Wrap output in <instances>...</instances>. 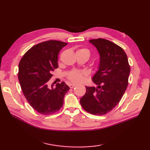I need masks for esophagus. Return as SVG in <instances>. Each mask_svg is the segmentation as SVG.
Segmentation results:
<instances>
[{
	"label": "esophagus",
	"instance_id": "1",
	"mask_svg": "<svg viewBox=\"0 0 150 150\" xmlns=\"http://www.w3.org/2000/svg\"><path fill=\"white\" fill-rule=\"evenodd\" d=\"M69 86L70 88H73L75 86V84H70L69 85Z\"/></svg>",
	"mask_w": 150,
	"mask_h": 150
}]
</instances>
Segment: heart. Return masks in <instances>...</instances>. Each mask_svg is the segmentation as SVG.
I'll return each instance as SVG.
<instances>
[{
    "label": "heart",
    "instance_id": "obj_1",
    "mask_svg": "<svg viewBox=\"0 0 150 150\" xmlns=\"http://www.w3.org/2000/svg\"><path fill=\"white\" fill-rule=\"evenodd\" d=\"M77 53H82L84 54L89 58L90 56V51L88 48H85V47H82L77 50ZM86 75V73L85 71H82V70H77L73 69L71 70L68 74V79L70 81L74 83H79L84 80L85 76Z\"/></svg>",
    "mask_w": 150,
    "mask_h": 150
}]
</instances>
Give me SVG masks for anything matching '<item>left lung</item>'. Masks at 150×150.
Instances as JSON below:
<instances>
[{"mask_svg": "<svg viewBox=\"0 0 150 150\" xmlns=\"http://www.w3.org/2000/svg\"><path fill=\"white\" fill-rule=\"evenodd\" d=\"M90 42L100 54L99 68L92 78L98 87H86V92L80 103L87 112L103 115L122 98L128 85L130 66L126 53L117 44L101 38Z\"/></svg>", "mask_w": 150, "mask_h": 150, "instance_id": "8db88e82", "label": "left lung"}]
</instances>
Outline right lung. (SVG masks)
<instances>
[{
  "label": "right lung",
  "instance_id": "obj_1",
  "mask_svg": "<svg viewBox=\"0 0 150 150\" xmlns=\"http://www.w3.org/2000/svg\"><path fill=\"white\" fill-rule=\"evenodd\" d=\"M67 43L50 40L35 45L22 57L18 78L25 98L38 113L52 115L62 107L64 97L69 90L64 82L50 88L47 82L58 68V55Z\"/></svg>",
  "mask_w": 150,
  "mask_h": 150
}]
</instances>
